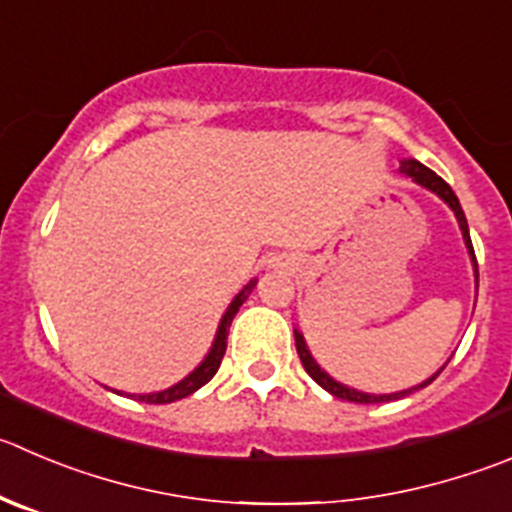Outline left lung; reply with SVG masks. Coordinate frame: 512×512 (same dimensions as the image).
<instances>
[{
	"mask_svg": "<svg viewBox=\"0 0 512 512\" xmlns=\"http://www.w3.org/2000/svg\"><path fill=\"white\" fill-rule=\"evenodd\" d=\"M399 170H402V173H405V175H410V178L415 180V183H420V186L430 188L432 193H437V196H440L442 201H445L447 206H450L452 211H455L457 223H460L462 238H465L467 248H470L472 266H475V271H478V259H475V251H472V241H470V231H467V218H465V213H462V206H460V201H457L455 191H452V188L447 186L445 180H442L440 175L435 173V170L425 168V165H422L420 160H402V163H399ZM294 339H296V352H299V359H301V364H304L306 374H309V377L314 379V382L319 384V387H324L329 394H334V397H339V399H347V402H357V405H379V402H392V399L405 397V394L415 392V389L427 387V384H430L432 379H435L437 374H440L442 369H445V367H442L440 372L435 374V377H430V379H427V382L417 384V387L405 389V392H394V394H367V392H357V389H349V387H344V384L334 382V379L329 377V374H326V372H321L319 364L314 362V357H311L309 349H306L304 337H301L299 332H294Z\"/></svg>",
	"mask_w": 512,
	"mask_h": 512,
	"instance_id": "8db88e82",
	"label": "left lung"
}]
</instances>
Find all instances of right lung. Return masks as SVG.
I'll return each instance as SVG.
<instances>
[{
  "label": "right lung",
  "instance_id": "right-lung-1",
  "mask_svg": "<svg viewBox=\"0 0 512 512\" xmlns=\"http://www.w3.org/2000/svg\"><path fill=\"white\" fill-rule=\"evenodd\" d=\"M253 286H256V281H251V284L243 286L241 294H238L236 299L231 301L228 311H226V314H223L221 326H218L216 342H213L211 352H208V357L203 359L201 367L193 369V372L188 374L186 379H180V382L173 384V387H170V389H163V392H153V394H138L140 402H145V405H168V402H175V399L188 397V394H193V392H196V389H201L206 382H211L213 374H216L218 367H221L223 354H226L228 326H231L233 316H236V311H238V306H241L243 301L248 299V294H251V291H253ZM133 397H135V394H133Z\"/></svg>",
  "mask_w": 512,
  "mask_h": 512
}]
</instances>
